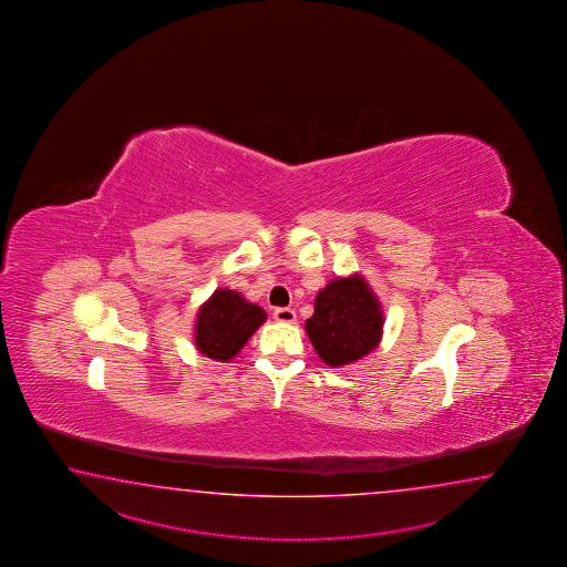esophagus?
I'll list each match as a JSON object with an SVG mask.
<instances>
[{"mask_svg": "<svg viewBox=\"0 0 567 567\" xmlns=\"http://www.w3.org/2000/svg\"><path fill=\"white\" fill-rule=\"evenodd\" d=\"M274 318H276L278 322H284V324H291V322H296V312H293L291 308H276Z\"/></svg>", "mask_w": 567, "mask_h": 567, "instance_id": "1", "label": "esophagus"}]
</instances>
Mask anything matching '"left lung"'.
<instances>
[{
  "instance_id": "8db88e82",
  "label": "left lung",
  "mask_w": 567,
  "mask_h": 567,
  "mask_svg": "<svg viewBox=\"0 0 567 567\" xmlns=\"http://www.w3.org/2000/svg\"><path fill=\"white\" fill-rule=\"evenodd\" d=\"M383 324V310L373 289L362 276H352L334 279L318 291L306 332L326 364L344 367L379 347Z\"/></svg>"
}]
</instances>
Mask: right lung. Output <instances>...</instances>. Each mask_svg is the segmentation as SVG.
<instances>
[{"label":"right lung","instance_id":"add662e5","mask_svg":"<svg viewBox=\"0 0 567 567\" xmlns=\"http://www.w3.org/2000/svg\"><path fill=\"white\" fill-rule=\"evenodd\" d=\"M266 318L264 308L245 300L239 291L217 289L198 310L194 344L213 361H230Z\"/></svg>","mask_w":567,"mask_h":567}]
</instances>
